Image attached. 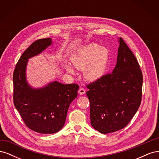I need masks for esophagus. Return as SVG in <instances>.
Listing matches in <instances>:
<instances>
[{"instance_id": "34e87169", "label": "esophagus", "mask_w": 159, "mask_h": 159, "mask_svg": "<svg viewBox=\"0 0 159 159\" xmlns=\"http://www.w3.org/2000/svg\"><path fill=\"white\" fill-rule=\"evenodd\" d=\"M78 93H79L80 95H84V94L85 93V90L84 88H80L79 90H78Z\"/></svg>"}]
</instances>
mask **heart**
Masks as SVG:
<instances>
[{
  "instance_id": "b5f03b06",
  "label": "heart",
  "mask_w": 159,
  "mask_h": 159,
  "mask_svg": "<svg viewBox=\"0 0 159 159\" xmlns=\"http://www.w3.org/2000/svg\"><path fill=\"white\" fill-rule=\"evenodd\" d=\"M109 61V50L95 43L81 48L71 57L73 65L77 69L84 70L85 78L91 81L102 78L106 73ZM67 70L70 73L73 72L70 66L67 67Z\"/></svg>"
}]
</instances>
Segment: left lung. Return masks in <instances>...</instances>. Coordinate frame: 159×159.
I'll return each instance as SVG.
<instances>
[{
  "label": "left lung",
  "mask_w": 159,
  "mask_h": 159,
  "mask_svg": "<svg viewBox=\"0 0 159 159\" xmlns=\"http://www.w3.org/2000/svg\"><path fill=\"white\" fill-rule=\"evenodd\" d=\"M111 74L87 85L91 124L103 134L127 126L140 106L143 74L137 58L121 38Z\"/></svg>",
  "instance_id": "obj_1"
}]
</instances>
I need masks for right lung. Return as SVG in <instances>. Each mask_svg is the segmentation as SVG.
<instances>
[{"instance_id":"obj_1","label":"right lung","mask_w":159,"mask_h":159,"mask_svg":"<svg viewBox=\"0 0 159 159\" xmlns=\"http://www.w3.org/2000/svg\"><path fill=\"white\" fill-rule=\"evenodd\" d=\"M52 44L50 38L34 42L20 57L13 74L14 106L28 128L42 134L56 133L64 127L70 105L79 89L78 84L57 81L36 89L28 84V59L40 54Z\"/></svg>"}]
</instances>
